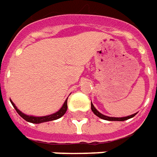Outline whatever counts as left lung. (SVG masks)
<instances>
[{
  "label": "left lung",
  "mask_w": 157,
  "mask_h": 157,
  "mask_svg": "<svg viewBox=\"0 0 157 157\" xmlns=\"http://www.w3.org/2000/svg\"><path fill=\"white\" fill-rule=\"evenodd\" d=\"M91 109L93 110V112L99 118H101V119H104V120H106V121H126L129 119V118H132L135 116L136 114H133V115H131V116H129V117H119V118H117V117H106L105 115H102L101 113H99L97 109L94 108V105L92 104V102H91Z\"/></svg>",
  "instance_id": "obj_1"
}]
</instances>
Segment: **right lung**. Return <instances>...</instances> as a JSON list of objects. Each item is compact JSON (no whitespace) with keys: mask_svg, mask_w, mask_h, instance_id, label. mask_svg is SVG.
<instances>
[{"mask_svg":"<svg viewBox=\"0 0 157 157\" xmlns=\"http://www.w3.org/2000/svg\"><path fill=\"white\" fill-rule=\"evenodd\" d=\"M11 101V100H10ZM12 105H13L14 109H16V111L17 112V114L20 116V117L25 119V121H29V122H31V123H36V124H38V123H41V122H46V121H53V120H57L59 119L61 117H63V115L65 114L66 110H67V99L65 100L64 104L62 106V108L58 111V112L54 113L52 115H49V116H46V117H31V116H26L25 114L22 113L19 109H17V107L15 106V105L13 104V102L11 101Z\"/></svg>","mask_w":157,"mask_h":157,"instance_id":"obj_1","label":"right lung"}]
</instances>
